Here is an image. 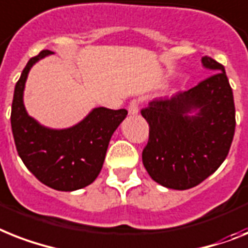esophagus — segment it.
<instances>
[{"label":"esophagus","instance_id":"obj_1","mask_svg":"<svg viewBox=\"0 0 248 248\" xmlns=\"http://www.w3.org/2000/svg\"><path fill=\"white\" fill-rule=\"evenodd\" d=\"M129 115H138L139 112V101L138 100H132L128 106Z\"/></svg>","mask_w":248,"mask_h":248}]
</instances>
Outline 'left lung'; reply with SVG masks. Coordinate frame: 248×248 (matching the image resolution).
Segmentation results:
<instances>
[{
    "instance_id": "1",
    "label": "left lung",
    "mask_w": 248,
    "mask_h": 248,
    "mask_svg": "<svg viewBox=\"0 0 248 248\" xmlns=\"http://www.w3.org/2000/svg\"><path fill=\"white\" fill-rule=\"evenodd\" d=\"M202 63L210 71L208 78L187 91L152 100L140 111L149 124L143 165L169 189H190L216 172L234 136L236 109L226 69L206 55Z\"/></svg>"
}]
</instances>
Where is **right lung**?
Wrapping results in <instances>:
<instances>
[{"label": "right lung", "instance_id": "right-lung-1", "mask_svg": "<svg viewBox=\"0 0 248 248\" xmlns=\"http://www.w3.org/2000/svg\"><path fill=\"white\" fill-rule=\"evenodd\" d=\"M54 54L42 50L32 57L15 86L11 128L15 146L24 165L44 185L59 191H75L92 184L104 165L112 133L125 119V109L95 108L78 124L50 129L29 115L24 90L30 69L38 61Z\"/></svg>", "mask_w": 248, "mask_h": 248}]
</instances>
